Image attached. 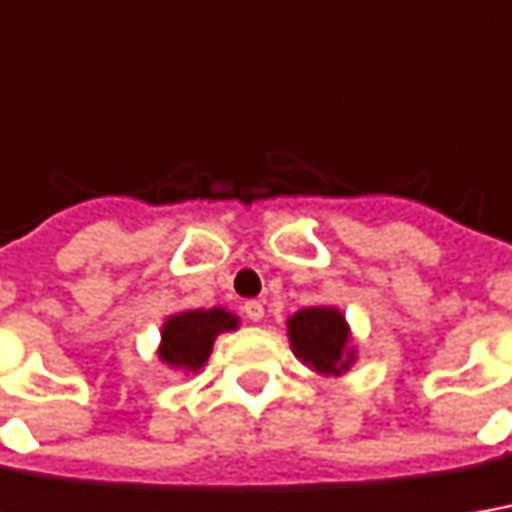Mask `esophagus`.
Returning <instances> with one entry per match:
<instances>
[{
  "mask_svg": "<svg viewBox=\"0 0 512 512\" xmlns=\"http://www.w3.org/2000/svg\"><path fill=\"white\" fill-rule=\"evenodd\" d=\"M243 316L249 319V322H260L263 316H266V308H263V302L260 300H249L243 305Z\"/></svg>",
  "mask_w": 512,
  "mask_h": 512,
  "instance_id": "obj_1",
  "label": "esophagus"
}]
</instances>
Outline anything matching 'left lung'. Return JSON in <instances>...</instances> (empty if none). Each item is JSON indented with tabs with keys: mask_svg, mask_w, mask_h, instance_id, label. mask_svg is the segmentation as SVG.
<instances>
[{
	"mask_svg": "<svg viewBox=\"0 0 512 512\" xmlns=\"http://www.w3.org/2000/svg\"><path fill=\"white\" fill-rule=\"evenodd\" d=\"M288 344L308 370L339 378L358 361L350 322L336 305H308L285 322Z\"/></svg>",
	"mask_w": 512,
	"mask_h": 512,
	"instance_id": "obj_1",
	"label": "left lung"
}]
</instances>
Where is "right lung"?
Returning <instances> with one entry per match:
<instances>
[{
    "label": "right lung",
    "mask_w": 512,
    "mask_h": 512,
    "mask_svg": "<svg viewBox=\"0 0 512 512\" xmlns=\"http://www.w3.org/2000/svg\"><path fill=\"white\" fill-rule=\"evenodd\" d=\"M238 328H241L238 314H232L221 305L176 311L162 322L156 356L176 373H198L207 364L215 339L227 330Z\"/></svg>",
    "instance_id": "add662e5"
}]
</instances>
